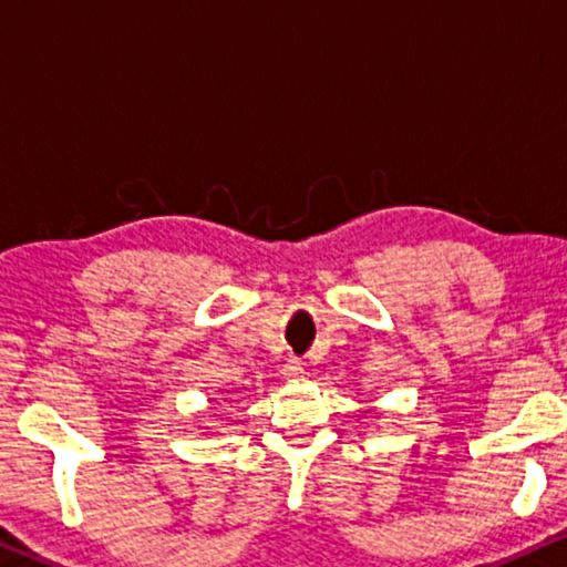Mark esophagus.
Here are the masks:
<instances>
[{"label": "esophagus", "mask_w": 567, "mask_h": 567, "mask_svg": "<svg viewBox=\"0 0 567 567\" xmlns=\"http://www.w3.org/2000/svg\"><path fill=\"white\" fill-rule=\"evenodd\" d=\"M286 371H289V377H299L301 374V361L289 359V367H286Z\"/></svg>", "instance_id": "34e87169"}]
</instances>
